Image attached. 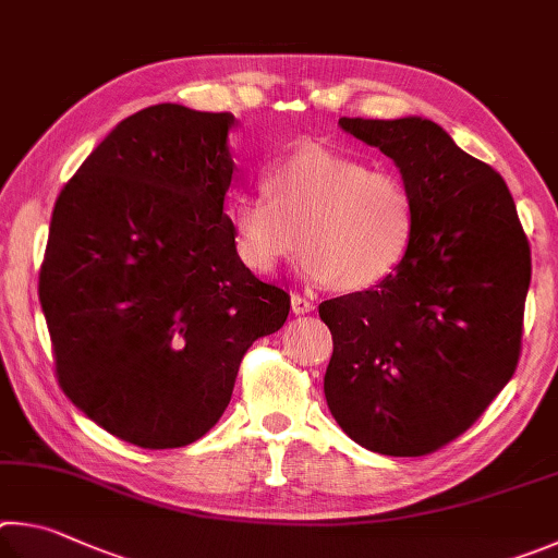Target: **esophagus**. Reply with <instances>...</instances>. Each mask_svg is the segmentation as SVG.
I'll use <instances>...</instances> for the list:
<instances>
[{
    "mask_svg": "<svg viewBox=\"0 0 558 558\" xmlns=\"http://www.w3.org/2000/svg\"><path fill=\"white\" fill-rule=\"evenodd\" d=\"M316 308V304L311 299H304L301 294H291V311H294L296 316L301 314H311V311Z\"/></svg>",
    "mask_w": 558,
    "mask_h": 558,
    "instance_id": "esophagus-1",
    "label": "esophagus"
}]
</instances>
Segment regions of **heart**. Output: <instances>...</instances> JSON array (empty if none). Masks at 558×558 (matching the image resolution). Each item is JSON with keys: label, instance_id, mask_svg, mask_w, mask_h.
<instances>
[{"label": "heart", "instance_id": "heart-1", "mask_svg": "<svg viewBox=\"0 0 558 558\" xmlns=\"http://www.w3.org/2000/svg\"><path fill=\"white\" fill-rule=\"evenodd\" d=\"M262 185L230 208L234 254L254 274L274 271L304 242L306 279L365 291L392 277L412 250L416 198L395 171L304 146L274 161Z\"/></svg>", "mask_w": 558, "mask_h": 558}]
</instances>
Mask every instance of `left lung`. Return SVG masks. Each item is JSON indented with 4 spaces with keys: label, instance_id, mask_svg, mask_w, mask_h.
<instances>
[{
    "label": "left lung",
    "instance_id": "left-lung-1",
    "mask_svg": "<svg viewBox=\"0 0 558 558\" xmlns=\"http://www.w3.org/2000/svg\"><path fill=\"white\" fill-rule=\"evenodd\" d=\"M338 124L399 166L416 198V232L387 281L318 306L333 336L326 402L367 451L426 456L471 428L514 375L530 242L502 175L436 122Z\"/></svg>",
    "mask_w": 558,
    "mask_h": 558
}]
</instances>
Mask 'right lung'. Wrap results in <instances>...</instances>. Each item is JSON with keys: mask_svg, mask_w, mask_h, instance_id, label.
I'll return each mask as SVG.
<instances>
[{"mask_svg": "<svg viewBox=\"0 0 558 558\" xmlns=\"http://www.w3.org/2000/svg\"><path fill=\"white\" fill-rule=\"evenodd\" d=\"M230 112L151 105L58 195L38 274L58 385L105 432L181 448L218 424L254 340L291 299L234 254Z\"/></svg>", "mask_w": 558, "mask_h": 558, "instance_id": "obj_1", "label": "right lung"}]
</instances>
